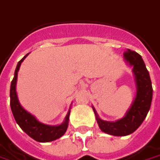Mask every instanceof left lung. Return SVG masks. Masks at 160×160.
<instances>
[{
    "label": "left lung",
    "instance_id": "obj_1",
    "mask_svg": "<svg viewBox=\"0 0 160 160\" xmlns=\"http://www.w3.org/2000/svg\"><path fill=\"white\" fill-rule=\"evenodd\" d=\"M123 53L124 59L132 66V71L135 75L137 95L134 102L126 115L116 122L101 120L93 108L99 128L104 132L115 136L128 135L135 132L146 118L152 101L153 89L151 80L142 56L130 49H127Z\"/></svg>",
    "mask_w": 160,
    "mask_h": 160
}]
</instances>
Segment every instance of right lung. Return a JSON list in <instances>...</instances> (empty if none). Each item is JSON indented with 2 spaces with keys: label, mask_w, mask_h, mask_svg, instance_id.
<instances>
[{
  "label": "right lung",
  "mask_w": 160,
  "mask_h": 160,
  "mask_svg": "<svg viewBox=\"0 0 160 160\" xmlns=\"http://www.w3.org/2000/svg\"><path fill=\"white\" fill-rule=\"evenodd\" d=\"M28 54H26L24 57L18 62L15 73H14V78L11 81V92H10L11 111L19 127L22 129L28 135L30 136L32 139H34L35 141L39 142H52L56 139H59L60 137H62L65 133L67 127H68L70 112L66 115L65 121L61 125L51 126V125L44 124L38 121L35 116H33L31 114L27 112L24 108L20 106L19 102L18 100L17 93H16V82H17L18 69L20 67L21 62H23V60L28 56Z\"/></svg>",
  "instance_id": "right-lung-1"
}]
</instances>
